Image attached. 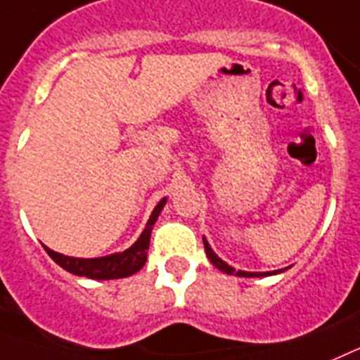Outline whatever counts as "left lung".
I'll return each instance as SVG.
<instances>
[{
	"label": "left lung",
	"instance_id": "obj_1",
	"mask_svg": "<svg viewBox=\"0 0 360 360\" xmlns=\"http://www.w3.org/2000/svg\"><path fill=\"white\" fill-rule=\"evenodd\" d=\"M202 243H205L206 255H208V259H210L212 264H214L215 268H219V270H221V271H224V274H228V275H237V277H268V275H277V274H281V271L288 270V268H281V270H274V271H245V270H236V268L230 266L228 262H224L223 259H221L217 254H215L214 250H212V246L208 245V240H206V237H202Z\"/></svg>",
	"mask_w": 360,
	"mask_h": 360
}]
</instances>
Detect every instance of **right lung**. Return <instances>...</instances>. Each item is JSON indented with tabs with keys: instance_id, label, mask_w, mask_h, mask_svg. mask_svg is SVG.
Listing matches in <instances>:
<instances>
[{
	"instance_id": "1",
	"label": "right lung",
	"mask_w": 360,
	"mask_h": 360,
	"mask_svg": "<svg viewBox=\"0 0 360 360\" xmlns=\"http://www.w3.org/2000/svg\"><path fill=\"white\" fill-rule=\"evenodd\" d=\"M167 205V198H162L154 208L152 215H150L148 223H146L145 230L141 236L137 237L130 248L123 250V252H115V254L105 255V257H92V259H83V257H68V255L59 254L50 250L49 246L43 245L46 250V254L58 262L59 266L63 270L70 271L79 277H89V279H98V281H108V279H123L128 275H134L136 271L141 270L145 266L146 257H148V246H150V236H152V228H154L155 221H158L159 214H161L162 206Z\"/></svg>"
}]
</instances>
